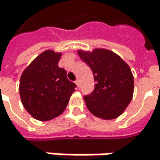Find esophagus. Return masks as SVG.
Masks as SVG:
<instances>
[{
	"instance_id": "34e87169",
	"label": "esophagus",
	"mask_w": 160,
	"mask_h": 160,
	"mask_svg": "<svg viewBox=\"0 0 160 160\" xmlns=\"http://www.w3.org/2000/svg\"><path fill=\"white\" fill-rule=\"evenodd\" d=\"M75 83H76V85H77V88H80V81H79V80H76Z\"/></svg>"
}]
</instances>
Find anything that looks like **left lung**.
<instances>
[{
	"label": "left lung",
	"mask_w": 160,
	"mask_h": 160,
	"mask_svg": "<svg viewBox=\"0 0 160 160\" xmlns=\"http://www.w3.org/2000/svg\"><path fill=\"white\" fill-rule=\"evenodd\" d=\"M80 59L92 71L93 92L84 96L90 112L103 119L120 116L131 103L134 90L133 75L129 65L110 50H78Z\"/></svg>",
	"instance_id": "left-lung-1"
}]
</instances>
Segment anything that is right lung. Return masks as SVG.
<instances>
[{"label": "right lung", "instance_id": "obj_1", "mask_svg": "<svg viewBox=\"0 0 160 160\" xmlns=\"http://www.w3.org/2000/svg\"><path fill=\"white\" fill-rule=\"evenodd\" d=\"M62 52L46 50L23 71L19 93L25 109L34 118L51 120L65 111L76 84L58 67Z\"/></svg>", "mask_w": 160, "mask_h": 160}]
</instances>
